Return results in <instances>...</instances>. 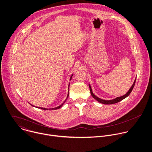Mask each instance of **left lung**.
<instances>
[{"label": "left lung", "mask_w": 152, "mask_h": 152, "mask_svg": "<svg viewBox=\"0 0 152 152\" xmlns=\"http://www.w3.org/2000/svg\"><path fill=\"white\" fill-rule=\"evenodd\" d=\"M136 77L135 78V80H134V82H133V84L132 85V86H131V88L129 89V90L125 94H124L123 96H121L120 97H116L115 99H112V100H103V99H102L99 97H98L97 96H96L92 91V89H91V86L90 85V83H89V88H90V91H91V95L92 96V97L96 99L97 102H99V103H103V104H114V103H116L119 102H121L122 100H123L124 99H125L126 97H127L130 94V93L132 91L133 88H134V84H135V82H136Z\"/></svg>", "instance_id": "1"}]
</instances>
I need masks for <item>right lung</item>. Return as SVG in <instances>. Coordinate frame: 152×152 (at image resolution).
Returning <instances> with one entry per match:
<instances>
[{
	"mask_svg": "<svg viewBox=\"0 0 152 152\" xmlns=\"http://www.w3.org/2000/svg\"><path fill=\"white\" fill-rule=\"evenodd\" d=\"M73 74H72V76H70V80H71V79L72 78V76H73ZM69 85H70V83H69V85H68V93H67V97H66V99H65V100L61 104L60 106H58V107H53V108H45V107H37V106H34V105H33V104H31V103H29L32 106H33V107H36V108H39V109H43V110H50V109H52V110H56V109H60L61 107L63 105V104L65 103V102L66 101V100L67 99V98H68V96H69Z\"/></svg>",
	"mask_w": 152,
	"mask_h": 152,
	"instance_id": "1",
	"label": "right lung"
}]
</instances>
